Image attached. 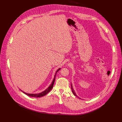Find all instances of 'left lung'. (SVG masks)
<instances>
[{
	"instance_id": "obj_1",
	"label": "left lung",
	"mask_w": 122,
	"mask_h": 122,
	"mask_svg": "<svg viewBox=\"0 0 122 122\" xmlns=\"http://www.w3.org/2000/svg\"><path fill=\"white\" fill-rule=\"evenodd\" d=\"M71 89H72V92H73V94L76 96V97H78L79 98V97H78L77 96V95L76 94V92H75V91L74 90V89H73V86H72V84H71ZM81 99V98H80Z\"/></svg>"
}]
</instances>
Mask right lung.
Here are the masks:
<instances>
[{
    "instance_id": "1",
    "label": "right lung",
    "mask_w": 122,
    "mask_h": 122,
    "mask_svg": "<svg viewBox=\"0 0 122 122\" xmlns=\"http://www.w3.org/2000/svg\"><path fill=\"white\" fill-rule=\"evenodd\" d=\"M61 69V68H59L58 69L55 74V75H54V79L52 81V82L51 83V84L49 85V86L46 89V90H44V91H43L42 92H41V93H26L25 92L23 91H22V90H21L23 93H24L26 95H27L28 96H29V97H43V96H44L45 95H46L48 92H49L51 89H52V88H53V86L54 85V81H55V76L56 75V74L58 72V71H59V70Z\"/></svg>"
}]
</instances>
